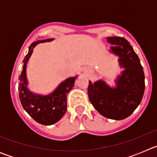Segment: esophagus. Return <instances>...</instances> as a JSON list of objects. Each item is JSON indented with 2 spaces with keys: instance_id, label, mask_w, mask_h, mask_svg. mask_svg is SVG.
<instances>
[{
  "instance_id": "34e87169",
  "label": "esophagus",
  "mask_w": 157,
  "mask_h": 157,
  "mask_svg": "<svg viewBox=\"0 0 157 157\" xmlns=\"http://www.w3.org/2000/svg\"><path fill=\"white\" fill-rule=\"evenodd\" d=\"M86 71L90 72L91 71H92V70H91V68H90V67H87V68H86Z\"/></svg>"
}]
</instances>
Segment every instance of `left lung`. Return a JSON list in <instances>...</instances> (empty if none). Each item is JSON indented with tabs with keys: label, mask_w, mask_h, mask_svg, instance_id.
Listing matches in <instances>:
<instances>
[{
	"label": "left lung",
	"mask_w": 157,
	"mask_h": 157,
	"mask_svg": "<svg viewBox=\"0 0 157 157\" xmlns=\"http://www.w3.org/2000/svg\"><path fill=\"white\" fill-rule=\"evenodd\" d=\"M111 52L119 56L124 71L110 87L103 80L89 81L88 96L94 109L105 117L120 120L132 114L141 103L145 91V75L138 55L128 41L121 37H107Z\"/></svg>",
	"instance_id": "obj_1"
}]
</instances>
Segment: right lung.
Returning <instances> with one entry per match:
<instances>
[{"mask_svg":"<svg viewBox=\"0 0 157 157\" xmlns=\"http://www.w3.org/2000/svg\"><path fill=\"white\" fill-rule=\"evenodd\" d=\"M52 40V38H48L32 43L29 47L28 53L23 59V71L19 76V96L22 106L36 122L42 125H52L63 117L67 111V94L74 86L76 79V77L67 78L48 95H39L28 90L26 68L33 48L39 43Z\"/></svg>","mask_w":157,"mask_h":157,"instance_id":"1","label":"right lung"}]
</instances>
